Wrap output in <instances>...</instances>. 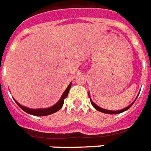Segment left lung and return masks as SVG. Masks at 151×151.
<instances>
[{
  "label": "left lung",
  "instance_id": "1",
  "mask_svg": "<svg viewBox=\"0 0 151 151\" xmlns=\"http://www.w3.org/2000/svg\"><path fill=\"white\" fill-rule=\"evenodd\" d=\"M89 97H90V96H89ZM90 99H91V97H90ZM136 99H137V98H136ZM136 99H135V100H136ZM135 100H134V101H133V103L129 105L128 107L123 108L122 110H119V111H109V110H106V109L101 108L100 107H99V106H97V105L95 104V103L92 101L91 99V103L92 106H93V107H94V108H95V109H96V110L99 111H101V112H104V113H107V114H119V113H121V112H123V111H126V110H128L129 108H131V106L133 104V103L135 102Z\"/></svg>",
  "mask_w": 151,
  "mask_h": 151
}]
</instances>
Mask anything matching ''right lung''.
I'll return each instance as SVG.
<instances>
[{"mask_svg":"<svg viewBox=\"0 0 151 151\" xmlns=\"http://www.w3.org/2000/svg\"><path fill=\"white\" fill-rule=\"evenodd\" d=\"M71 87V82L69 83V85L68 86V87L66 88V90L65 91V92L63 93L61 98L60 99V100L56 104L53 105L52 107H50L48 108H39V109H31V108H26L24 106H22L20 104H18V102L15 100L16 104L18 105V107L22 109L23 111H26L27 113L31 114V115H33V116H48V115H51V114H53L56 112L57 111H59L60 108H62L63 104H64V100L68 96V94H69V89Z\"/></svg>","mask_w":151,"mask_h":151,"instance_id":"obj_1","label":"right lung"}]
</instances>
